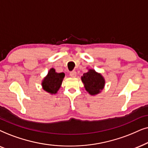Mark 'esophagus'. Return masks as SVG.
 I'll list each match as a JSON object with an SVG mask.
<instances>
[{"instance_id":"34e87169","label":"esophagus","mask_w":148,"mask_h":148,"mask_svg":"<svg viewBox=\"0 0 148 148\" xmlns=\"http://www.w3.org/2000/svg\"><path fill=\"white\" fill-rule=\"evenodd\" d=\"M70 76L72 78H75L76 76V72L75 71H72V72H70Z\"/></svg>"}]
</instances>
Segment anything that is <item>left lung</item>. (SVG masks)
Returning a JSON list of instances; mask_svg holds the SVG:
<instances>
[{
  "mask_svg": "<svg viewBox=\"0 0 148 148\" xmlns=\"http://www.w3.org/2000/svg\"><path fill=\"white\" fill-rule=\"evenodd\" d=\"M81 80L86 90L91 95L99 94L105 86V79L101 74L92 69L84 73Z\"/></svg>",
  "mask_w": 148,
  "mask_h": 148,
  "instance_id": "left-lung-1",
  "label": "left lung"
}]
</instances>
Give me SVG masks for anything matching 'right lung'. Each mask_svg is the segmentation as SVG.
<instances>
[{
	"mask_svg": "<svg viewBox=\"0 0 148 148\" xmlns=\"http://www.w3.org/2000/svg\"><path fill=\"white\" fill-rule=\"evenodd\" d=\"M64 76V73H58L54 68L50 69L42 82V88L51 95L56 94L61 87Z\"/></svg>",
	"mask_w": 148,
	"mask_h": 148,
	"instance_id": "1",
	"label": "right lung"
}]
</instances>
